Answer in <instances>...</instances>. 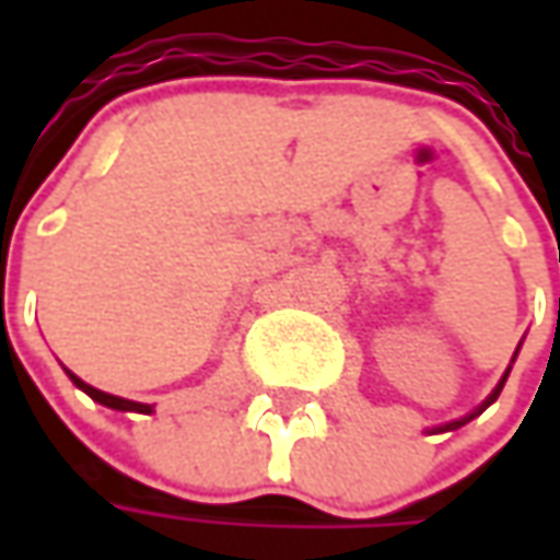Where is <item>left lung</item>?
<instances>
[{
    "instance_id": "obj_1",
    "label": "left lung",
    "mask_w": 560,
    "mask_h": 560,
    "mask_svg": "<svg viewBox=\"0 0 560 560\" xmlns=\"http://www.w3.org/2000/svg\"><path fill=\"white\" fill-rule=\"evenodd\" d=\"M517 349H521V346H517ZM514 355H517V352H514ZM511 361H514V358H511ZM508 374H511V368H508L505 371V376H502V380H499V386H495V389H492V393H489V396H486V401L483 405H480V408H474V411H470V415H467V418H462V420H452V423H445V427H436V430H458V427H464V423H467V420H474L477 418V415H483L486 408H489V405H492V401H495V398H499V393H502V386H505V380H508ZM436 430H433V433H436Z\"/></svg>"
}]
</instances>
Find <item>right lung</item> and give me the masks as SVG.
I'll use <instances>...</instances> for the list:
<instances>
[{
  "label": "right lung",
  "instance_id": "1",
  "mask_svg": "<svg viewBox=\"0 0 560 560\" xmlns=\"http://www.w3.org/2000/svg\"><path fill=\"white\" fill-rule=\"evenodd\" d=\"M68 376H71V383H74L77 389H83L86 396L93 398V401H98V405H105V408H115V411H137V415H152V405H142V401H130V398L102 393V389H96V386L83 383V380H80L77 374H71V371H68Z\"/></svg>",
  "mask_w": 560,
  "mask_h": 560
}]
</instances>
